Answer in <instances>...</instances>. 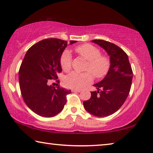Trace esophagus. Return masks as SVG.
<instances>
[{
    "label": "esophagus",
    "mask_w": 153,
    "mask_h": 153,
    "mask_svg": "<svg viewBox=\"0 0 153 153\" xmlns=\"http://www.w3.org/2000/svg\"><path fill=\"white\" fill-rule=\"evenodd\" d=\"M71 91L72 92H81V90H79V89H72Z\"/></svg>",
    "instance_id": "esophagus-1"
}]
</instances>
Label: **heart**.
I'll return each mask as SVG.
<instances>
[{"instance_id": "obj_1", "label": "heart", "mask_w": 153, "mask_h": 153, "mask_svg": "<svg viewBox=\"0 0 153 153\" xmlns=\"http://www.w3.org/2000/svg\"><path fill=\"white\" fill-rule=\"evenodd\" d=\"M75 50L79 56L88 61L85 70L90 72L96 78H101L107 73L110 65L109 61L106 56L100 55V51L95 46L85 44L77 46ZM71 60L72 56L70 51H65L60 59L61 66L64 71L70 70ZM90 73L89 72H72L65 77L64 84L65 86L70 88H82L92 82L93 77L91 73Z\"/></svg>"}]
</instances>
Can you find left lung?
<instances>
[{
	"label": "left lung",
	"mask_w": 153,
	"mask_h": 153,
	"mask_svg": "<svg viewBox=\"0 0 153 153\" xmlns=\"http://www.w3.org/2000/svg\"><path fill=\"white\" fill-rule=\"evenodd\" d=\"M107 52L110 67L101 81L93 85L97 91L83 105L88 112L96 117H107L120 109L130 91L133 72L128 56L117 45L103 40H93Z\"/></svg>",
	"instance_id": "left-lung-1"
}]
</instances>
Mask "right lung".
Returning <instances> with one entry per match:
<instances>
[{"mask_svg":"<svg viewBox=\"0 0 153 153\" xmlns=\"http://www.w3.org/2000/svg\"><path fill=\"white\" fill-rule=\"evenodd\" d=\"M77 41H70V45ZM67 41L48 38L28 49L19 71V87L24 102L33 112L45 117L55 116L63 109L71 90L49 84L62 71L60 59Z\"/></svg>","mask_w":153,"mask_h":153,"instance_id":"add662e5","label":"right lung"}]
</instances>
